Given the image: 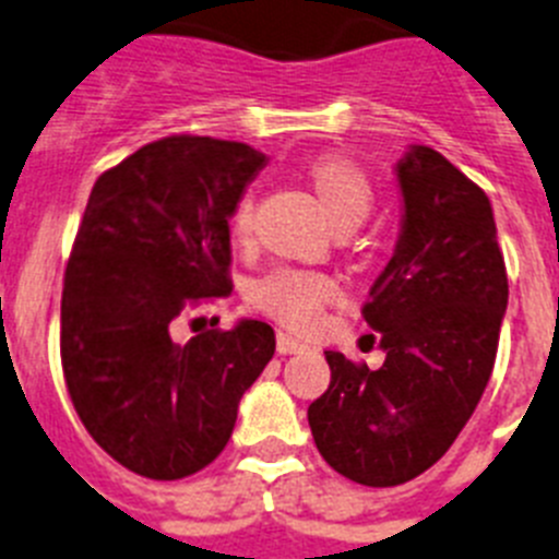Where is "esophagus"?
<instances>
[{
    "instance_id": "1",
    "label": "esophagus",
    "mask_w": 559,
    "mask_h": 559,
    "mask_svg": "<svg viewBox=\"0 0 559 559\" xmlns=\"http://www.w3.org/2000/svg\"><path fill=\"white\" fill-rule=\"evenodd\" d=\"M305 349H310L305 341L294 338V335L288 333H276V353L280 355H296V353H305Z\"/></svg>"
}]
</instances>
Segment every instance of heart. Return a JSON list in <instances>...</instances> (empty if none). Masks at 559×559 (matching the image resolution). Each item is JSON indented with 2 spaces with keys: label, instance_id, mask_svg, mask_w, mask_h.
<instances>
[{
  "label": "heart",
  "instance_id": "b5f03b06",
  "mask_svg": "<svg viewBox=\"0 0 559 559\" xmlns=\"http://www.w3.org/2000/svg\"><path fill=\"white\" fill-rule=\"evenodd\" d=\"M310 190L322 204L324 215L338 231L355 229L369 218L374 206V181L358 162L341 153H322L305 170ZM251 199L237 201L231 212V231L246 240L251 231ZM335 285L324 274L302 269H276L265 280L254 285V308L269 313L271 319L283 322L285 328L308 330L313 328L319 313L328 302H333Z\"/></svg>",
  "mask_w": 559,
  "mask_h": 559
}]
</instances>
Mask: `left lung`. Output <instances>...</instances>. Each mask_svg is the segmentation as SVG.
I'll use <instances>...</instances> for the list:
<instances>
[{
	"label": "left lung",
	"mask_w": 559,
	"mask_h": 559,
	"mask_svg": "<svg viewBox=\"0 0 559 559\" xmlns=\"http://www.w3.org/2000/svg\"><path fill=\"white\" fill-rule=\"evenodd\" d=\"M403 229L369 288L380 369L328 349L330 386L308 408L335 473L394 487L445 456L492 374L510 285L490 199L439 151L397 162Z\"/></svg>",
	"instance_id": "8db88e82"
}]
</instances>
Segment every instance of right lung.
<instances>
[{"label": "right lung", "mask_w": 559, "mask_h": 559, "mask_svg": "<svg viewBox=\"0 0 559 559\" xmlns=\"http://www.w3.org/2000/svg\"><path fill=\"white\" fill-rule=\"evenodd\" d=\"M263 165L243 142L173 133L92 187L63 274L61 364L86 431L131 473L206 467L274 355L254 319L173 338L181 316L231 294L229 218Z\"/></svg>", "instance_id": "obj_1"}]
</instances>
